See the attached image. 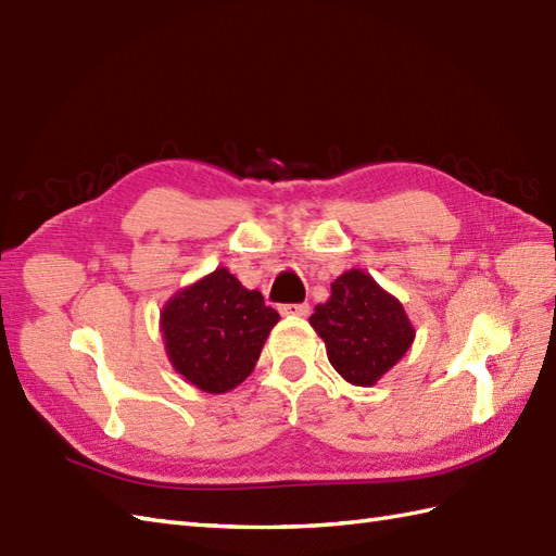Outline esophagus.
Wrapping results in <instances>:
<instances>
[{
    "label": "esophagus",
    "mask_w": 556,
    "mask_h": 556,
    "mask_svg": "<svg viewBox=\"0 0 556 556\" xmlns=\"http://www.w3.org/2000/svg\"><path fill=\"white\" fill-rule=\"evenodd\" d=\"M280 314L282 316H306L309 314V304H282Z\"/></svg>",
    "instance_id": "obj_1"
}]
</instances>
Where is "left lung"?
<instances>
[{
  "instance_id": "8db88e82",
  "label": "left lung",
  "mask_w": 556,
  "mask_h": 556,
  "mask_svg": "<svg viewBox=\"0 0 556 556\" xmlns=\"http://www.w3.org/2000/svg\"><path fill=\"white\" fill-rule=\"evenodd\" d=\"M309 324L326 342L332 368L359 388L376 386L416 338L402 302L362 268L330 282V298L316 304Z\"/></svg>"
}]
</instances>
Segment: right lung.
Masks as SVG:
<instances>
[{
	"label": "right lung",
	"mask_w": 556,
	"mask_h": 556,
	"mask_svg": "<svg viewBox=\"0 0 556 556\" xmlns=\"http://www.w3.org/2000/svg\"><path fill=\"white\" fill-rule=\"evenodd\" d=\"M278 320L262 292L218 266L164 304L159 328L176 374L202 392L224 394L254 371Z\"/></svg>",
	"instance_id": "obj_1"
}]
</instances>
